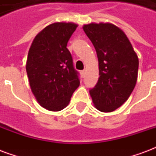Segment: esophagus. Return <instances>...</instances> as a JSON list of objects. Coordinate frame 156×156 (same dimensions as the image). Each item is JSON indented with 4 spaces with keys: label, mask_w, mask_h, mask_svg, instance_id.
<instances>
[{
    "label": "esophagus",
    "mask_w": 156,
    "mask_h": 156,
    "mask_svg": "<svg viewBox=\"0 0 156 156\" xmlns=\"http://www.w3.org/2000/svg\"><path fill=\"white\" fill-rule=\"evenodd\" d=\"M85 74H86V70H83V71H81V75L83 78H84Z\"/></svg>",
    "instance_id": "esophagus-1"
}]
</instances>
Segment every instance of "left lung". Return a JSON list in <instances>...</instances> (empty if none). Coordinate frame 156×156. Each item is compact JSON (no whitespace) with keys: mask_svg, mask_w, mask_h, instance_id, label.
<instances>
[{"mask_svg":"<svg viewBox=\"0 0 156 156\" xmlns=\"http://www.w3.org/2000/svg\"><path fill=\"white\" fill-rule=\"evenodd\" d=\"M83 28L98 59L99 78L89 94L98 110L115 111L129 98L136 84L137 54L124 32L114 24L90 23Z\"/></svg>","mask_w":156,"mask_h":156,"instance_id":"8db88e82","label":"left lung"}]
</instances>
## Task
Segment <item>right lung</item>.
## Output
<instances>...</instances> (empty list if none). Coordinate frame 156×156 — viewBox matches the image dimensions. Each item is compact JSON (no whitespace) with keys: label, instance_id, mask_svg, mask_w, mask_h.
<instances>
[{"label":"right lung","instance_id":"add662e5","mask_svg":"<svg viewBox=\"0 0 156 156\" xmlns=\"http://www.w3.org/2000/svg\"><path fill=\"white\" fill-rule=\"evenodd\" d=\"M77 27L52 23L36 36L29 49L26 69L30 87L40 105L50 111L63 109L80 83L67 48Z\"/></svg>","mask_w":156,"mask_h":156}]
</instances>
